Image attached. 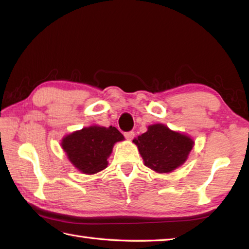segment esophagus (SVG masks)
Returning a JSON list of instances; mask_svg holds the SVG:
<instances>
[{"label": "esophagus", "mask_w": 249, "mask_h": 249, "mask_svg": "<svg viewBox=\"0 0 249 249\" xmlns=\"http://www.w3.org/2000/svg\"><path fill=\"white\" fill-rule=\"evenodd\" d=\"M124 136H125V138L127 139V140H131L135 137V133L133 130L131 131H126V133H124Z\"/></svg>", "instance_id": "obj_1"}]
</instances>
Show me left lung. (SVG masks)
<instances>
[{
  "label": "left lung",
  "mask_w": 249,
  "mask_h": 249,
  "mask_svg": "<svg viewBox=\"0 0 249 249\" xmlns=\"http://www.w3.org/2000/svg\"><path fill=\"white\" fill-rule=\"evenodd\" d=\"M144 165L160 173L171 172L187 160L194 141L172 131L162 124L151 125L147 131L134 139Z\"/></svg>",
  "instance_id": "left-lung-1"
}]
</instances>
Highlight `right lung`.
<instances>
[{"label": "right lung", "instance_id": "obj_1", "mask_svg": "<svg viewBox=\"0 0 249 249\" xmlns=\"http://www.w3.org/2000/svg\"><path fill=\"white\" fill-rule=\"evenodd\" d=\"M123 139L124 136L112 126H91L66 136L62 147L73 166L82 173L94 174L107 167L114 143Z\"/></svg>", "mask_w": 249, "mask_h": 249}]
</instances>
